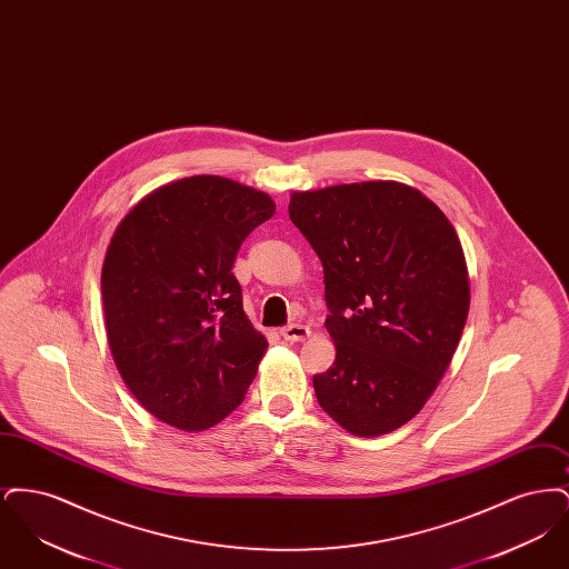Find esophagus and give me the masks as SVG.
<instances>
[{
  "label": "esophagus",
  "mask_w": 569,
  "mask_h": 569,
  "mask_svg": "<svg viewBox=\"0 0 569 569\" xmlns=\"http://www.w3.org/2000/svg\"><path fill=\"white\" fill-rule=\"evenodd\" d=\"M281 335L286 341H305L311 335V330L302 325H288L281 328Z\"/></svg>",
  "instance_id": "obj_1"
}]
</instances>
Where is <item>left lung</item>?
I'll return each mask as SVG.
<instances>
[{"label":"left lung","mask_w":569,"mask_h":569,"mask_svg":"<svg viewBox=\"0 0 569 569\" xmlns=\"http://www.w3.org/2000/svg\"><path fill=\"white\" fill-rule=\"evenodd\" d=\"M288 211L325 267L337 358L313 376L318 403L358 437L390 433L427 403L459 346L469 277L457 230L395 181L297 191Z\"/></svg>","instance_id":"8db88e82"}]
</instances>
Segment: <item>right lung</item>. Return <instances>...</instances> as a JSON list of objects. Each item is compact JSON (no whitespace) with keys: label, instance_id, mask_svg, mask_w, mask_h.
I'll use <instances>...</instances> for the list:
<instances>
[{"label":"right lung","instance_id":"1","mask_svg":"<svg viewBox=\"0 0 569 569\" xmlns=\"http://www.w3.org/2000/svg\"><path fill=\"white\" fill-rule=\"evenodd\" d=\"M274 216L262 191L200 174L142 198L102 267L110 352L147 411L183 431L243 403L267 339L243 311L239 247Z\"/></svg>","mask_w":569,"mask_h":569}]
</instances>
